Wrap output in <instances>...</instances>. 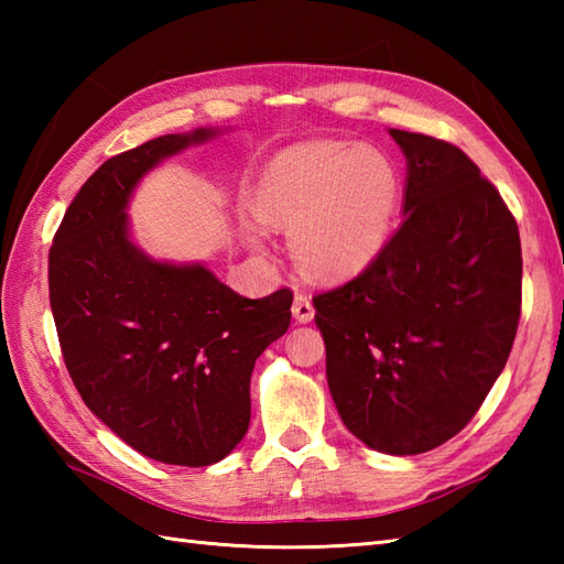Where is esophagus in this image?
<instances>
[{
	"instance_id": "obj_1",
	"label": "esophagus",
	"mask_w": 564,
	"mask_h": 564,
	"mask_svg": "<svg viewBox=\"0 0 564 564\" xmlns=\"http://www.w3.org/2000/svg\"><path fill=\"white\" fill-rule=\"evenodd\" d=\"M291 310H293L295 322H301V325H307V322H313V317H315V307H313V303H310V297L303 293H297L293 297Z\"/></svg>"
}]
</instances>
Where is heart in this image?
Returning a JSON list of instances; mask_svg holds the SVG:
<instances>
[{
  "label": "heart",
  "mask_w": 564,
  "mask_h": 564,
  "mask_svg": "<svg viewBox=\"0 0 564 564\" xmlns=\"http://www.w3.org/2000/svg\"><path fill=\"white\" fill-rule=\"evenodd\" d=\"M400 176L376 148L315 140L275 154L257 186V210L267 223L291 227L297 267L337 281L366 269L390 232ZM245 237L261 245L259 218L245 220Z\"/></svg>",
  "instance_id": "b5f03b06"
}]
</instances>
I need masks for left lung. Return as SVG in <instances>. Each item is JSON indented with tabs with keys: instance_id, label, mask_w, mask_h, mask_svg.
<instances>
[{
	"instance_id": "left-lung-1",
	"label": "left lung",
	"mask_w": 564,
	"mask_h": 564,
	"mask_svg": "<svg viewBox=\"0 0 564 564\" xmlns=\"http://www.w3.org/2000/svg\"><path fill=\"white\" fill-rule=\"evenodd\" d=\"M402 225L349 283L313 297L327 382L368 448L453 438L507 366L521 315V239L499 191L451 142L390 128Z\"/></svg>"
}]
</instances>
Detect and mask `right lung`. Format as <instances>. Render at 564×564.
Masks as SVG:
<instances>
[{
	"label": "right lung",
	"instance_id": "1",
	"mask_svg": "<svg viewBox=\"0 0 564 564\" xmlns=\"http://www.w3.org/2000/svg\"><path fill=\"white\" fill-rule=\"evenodd\" d=\"M227 128H196L116 154L79 188L47 257L51 310L84 404L130 448L166 465L230 455L251 416L254 361L291 325L293 293L245 297L206 263L148 254L130 198L152 170Z\"/></svg>",
	"mask_w": 564,
	"mask_h": 564
}]
</instances>
